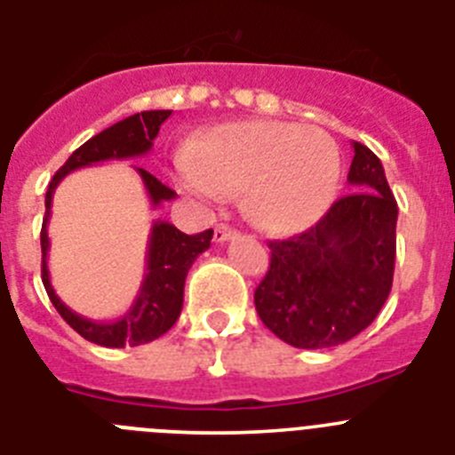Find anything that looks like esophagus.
Returning a JSON list of instances; mask_svg holds the SVG:
<instances>
[{"label":"esophagus","instance_id":"esophagus-1","mask_svg":"<svg viewBox=\"0 0 455 455\" xmlns=\"http://www.w3.org/2000/svg\"><path fill=\"white\" fill-rule=\"evenodd\" d=\"M236 232L232 230L230 225H216V230H214V241L216 243H223V241H230L235 239Z\"/></svg>","mask_w":455,"mask_h":455}]
</instances>
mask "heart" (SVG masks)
Listing matches in <instances>:
<instances>
[{
  "mask_svg": "<svg viewBox=\"0 0 455 455\" xmlns=\"http://www.w3.org/2000/svg\"><path fill=\"white\" fill-rule=\"evenodd\" d=\"M341 156L331 134L283 120H241L203 132L184 152V187L220 198L246 193V209L273 235L307 230L335 200Z\"/></svg>",
  "mask_w": 455,
  "mask_h": 455,
  "instance_id": "1",
  "label": "heart"
}]
</instances>
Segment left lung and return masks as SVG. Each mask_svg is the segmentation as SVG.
Segmentation results:
<instances>
[{
  "label": "left lung",
  "mask_w": 455,
  "mask_h": 455,
  "mask_svg": "<svg viewBox=\"0 0 455 455\" xmlns=\"http://www.w3.org/2000/svg\"><path fill=\"white\" fill-rule=\"evenodd\" d=\"M348 196L307 232L271 241V267L255 307L273 335L296 348H331L378 316L392 289L399 207L383 164L353 143Z\"/></svg>",
  "instance_id": "1"
}]
</instances>
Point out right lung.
I'll return each instance as SVG.
<instances>
[{"label":"right lung","mask_w":455,"mask_h":455,"mask_svg":"<svg viewBox=\"0 0 455 455\" xmlns=\"http://www.w3.org/2000/svg\"><path fill=\"white\" fill-rule=\"evenodd\" d=\"M171 114L172 111H140V114H134L107 127L72 152L70 159L63 164L61 171L56 172L54 180L50 182V188H47L45 219H43V230H40L43 284H45L47 296H50L56 312L66 319L72 331H77L84 339L100 344V347H140V344H148V341L171 331L175 321L180 319V312H182L184 280H187L188 268L200 252L207 251L214 230H204L200 235L188 236L166 220H155L150 230V241H148L146 277L140 283L139 296L132 303V307L116 321H91L77 312H72L52 287L50 268H47V251H50L47 220L52 214V196L68 172L77 171V168L108 162V159H132V156L148 155L152 150V140L159 134V127ZM136 172L143 180L152 209L175 198V191L159 182L155 175H150L143 168H136Z\"/></svg>","instance_id":"add662e5"}]
</instances>
